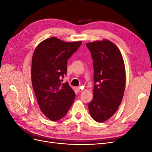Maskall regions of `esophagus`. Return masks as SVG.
Returning <instances> with one entry per match:
<instances>
[{"label":"esophagus","mask_w":152,"mask_h":152,"mask_svg":"<svg viewBox=\"0 0 152 152\" xmlns=\"http://www.w3.org/2000/svg\"><path fill=\"white\" fill-rule=\"evenodd\" d=\"M75 89H76V90H77V91L78 92V93H80V92H81V91H82V89L79 87H77Z\"/></svg>","instance_id":"obj_1"}]
</instances>
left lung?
Segmentation results:
<instances>
[{
    "mask_svg": "<svg viewBox=\"0 0 152 152\" xmlns=\"http://www.w3.org/2000/svg\"><path fill=\"white\" fill-rule=\"evenodd\" d=\"M93 59L94 97L88 108L98 122L111 118L121 104L126 87V72L120 50L107 39L87 43Z\"/></svg>",
    "mask_w": 152,
    "mask_h": 152,
    "instance_id": "obj_1",
    "label": "left lung"
}]
</instances>
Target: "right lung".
Segmentation results:
<instances>
[{
  "mask_svg": "<svg viewBox=\"0 0 152 152\" xmlns=\"http://www.w3.org/2000/svg\"><path fill=\"white\" fill-rule=\"evenodd\" d=\"M82 41L67 42L56 37L41 42L31 59L32 86L39 107L50 121L60 120L70 109L75 94L60 77L66 74L67 61L80 47Z\"/></svg>",
  "mask_w": 152,
  "mask_h": 152,
  "instance_id": "right-lung-1",
  "label": "right lung"
}]
</instances>
